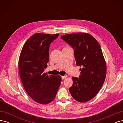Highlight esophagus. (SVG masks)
<instances>
[{
  "instance_id": "esophagus-1",
  "label": "esophagus",
  "mask_w": 123,
  "mask_h": 123,
  "mask_svg": "<svg viewBox=\"0 0 123 123\" xmlns=\"http://www.w3.org/2000/svg\"><path fill=\"white\" fill-rule=\"evenodd\" d=\"M67 77V76L66 75L62 76V80H65V79H66Z\"/></svg>"
}]
</instances>
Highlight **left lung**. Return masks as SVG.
<instances>
[{"mask_svg":"<svg viewBox=\"0 0 123 123\" xmlns=\"http://www.w3.org/2000/svg\"><path fill=\"white\" fill-rule=\"evenodd\" d=\"M61 39L73 48L76 65L81 67L79 78L72 77L69 91L77 101L87 102L98 93L106 78V64L101 48L88 33L66 34Z\"/></svg>","mask_w":123,"mask_h":123,"instance_id":"obj_1","label":"left lung"}]
</instances>
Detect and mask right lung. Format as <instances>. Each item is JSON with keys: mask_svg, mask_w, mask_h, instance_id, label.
<instances>
[{"mask_svg": "<svg viewBox=\"0 0 123 123\" xmlns=\"http://www.w3.org/2000/svg\"><path fill=\"white\" fill-rule=\"evenodd\" d=\"M58 35L36 33L27 40L20 53L18 68L22 84L28 95L39 104L53 101L61 85V76L43 72L49 62L50 44Z\"/></svg>", "mask_w": 123, "mask_h": 123, "instance_id": "1", "label": "right lung"}]
</instances>
